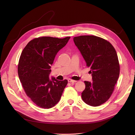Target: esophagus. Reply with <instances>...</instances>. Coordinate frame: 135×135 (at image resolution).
Returning a JSON list of instances; mask_svg holds the SVG:
<instances>
[{"mask_svg": "<svg viewBox=\"0 0 135 135\" xmlns=\"http://www.w3.org/2000/svg\"><path fill=\"white\" fill-rule=\"evenodd\" d=\"M68 81L69 82V83H75V82H76V81H75L74 80H72V79H68Z\"/></svg>", "mask_w": 135, "mask_h": 135, "instance_id": "esophagus-1", "label": "esophagus"}]
</instances>
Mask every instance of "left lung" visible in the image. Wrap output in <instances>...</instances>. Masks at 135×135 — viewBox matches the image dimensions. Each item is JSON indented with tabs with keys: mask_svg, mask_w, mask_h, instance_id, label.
<instances>
[{
	"mask_svg": "<svg viewBox=\"0 0 135 135\" xmlns=\"http://www.w3.org/2000/svg\"><path fill=\"white\" fill-rule=\"evenodd\" d=\"M73 40L93 77V81H84L83 100L93 107L100 105L110 98L119 76L117 52L109 41L94 35L75 37Z\"/></svg>",
	"mask_w": 135,
	"mask_h": 135,
	"instance_id": "1",
	"label": "left lung"
}]
</instances>
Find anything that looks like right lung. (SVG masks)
Listing matches in <instances>:
<instances>
[{
    "label": "right lung",
    "instance_id": "obj_1",
    "mask_svg": "<svg viewBox=\"0 0 135 135\" xmlns=\"http://www.w3.org/2000/svg\"><path fill=\"white\" fill-rule=\"evenodd\" d=\"M70 37L60 39L42 37L31 40L23 50L18 65L20 81L27 96L40 108L49 109L57 103L68 83L49 78L55 56Z\"/></svg>",
    "mask_w": 135,
    "mask_h": 135
}]
</instances>
